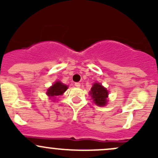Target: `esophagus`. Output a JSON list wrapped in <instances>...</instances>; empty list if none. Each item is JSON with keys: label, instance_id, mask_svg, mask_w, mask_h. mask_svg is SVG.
Listing matches in <instances>:
<instances>
[{"label": "esophagus", "instance_id": "1", "mask_svg": "<svg viewBox=\"0 0 158 158\" xmlns=\"http://www.w3.org/2000/svg\"><path fill=\"white\" fill-rule=\"evenodd\" d=\"M75 86L77 88H79L80 87V83H79V82H76V83H75Z\"/></svg>", "mask_w": 158, "mask_h": 158}]
</instances>
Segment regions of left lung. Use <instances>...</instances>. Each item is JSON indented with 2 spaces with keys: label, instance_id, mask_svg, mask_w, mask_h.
Instances as JSON below:
<instances>
[{
  "label": "left lung",
  "instance_id": "obj_1",
  "mask_svg": "<svg viewBox=\"0 0 158 158\" xmlns=\"http://www.w3.org/2000/svg\"><path fill=\"white\" fill-rule=\"evenodd\" d=\"M90 95L92 96L94 104L97 105L102 107L107 104L108 91L99 82H95L93 84L90 91Z\"/></svg>",
  "mask_w": 158,
  "mask_h": 158
}]
</instances>
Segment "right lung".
Instances as JSON below:
<instances>
[{
    "instance_id": "obj_1",
    "label": "right lung",
    "mask_w": 158,
    "mask_h": 158,
    "mask_svg": "<svg viewBox=\"0 0 158 158\" xmlns=\"http://www.w3.org/2000/svg\"><path fill=\"white\" fill-rule=\"evenodd\" d=\"M68 89V86L62 83L60 81H57L52 85V86L49 88L47 91V95L51 99H54L57 96L61 95L66 92V89ZM55 100V99H54Z\"/></svg>"
}]
</instances>
